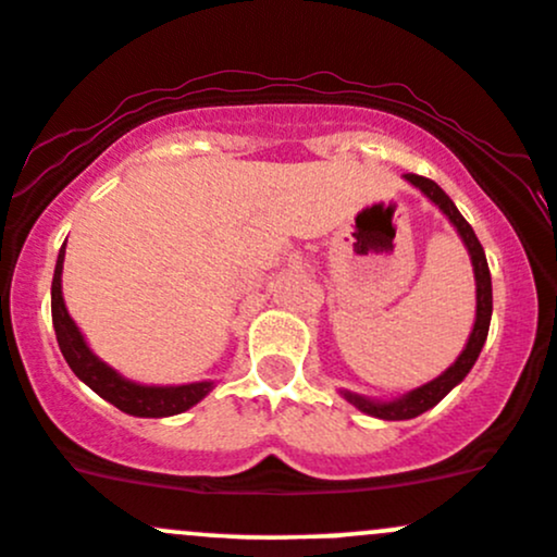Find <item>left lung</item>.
<instances>
[{"label": "left lung", "mask_w": 557, "mask_h": 557, "mask_svg": "<svg viewBox=\"0 0 557 557\" xmlns=\"http://www.w3.org/2000/svg\"><path fill=\"white\" fill-rule=\"evenodd\" d=\"M405 180L410 182L412 187H418V190L426 195V198L432 200L434 206H440V211H443V214L453 222V227H456L458 236H461L463 246H467L469 257H472L474 281H478V317H474L472 335H469L467 348L461 351V357H458L456 362H453L448 370L443 372V375L434 377V381H429V383H423V386L412 388V392L403 394V397L388 399V403H377V399H367V397H359V394L343 392V397H346L354 407H359V410L367 412V416L383 418V421H407V418L421 416V412L432 410V407L437 405L440 399H443L453 386H458V383L467 377V372L472 370V364L478 362L480 351H483L485 337H488L491 313H493V292H491L488 260H485V251H483V246H480L478 236H474L472 225L463 220L461 211L456 209V203H453L448 195H445V190L437 185V182L426 180V176H418V174H405Z\"/></svg>", "instance_id": "8db88e82"}]
</instances>
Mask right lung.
Listing matches in <instances>:
<instances>
[{
    "label": "right lung",
    "instance_id": "right-lung-1",
    "mask_svg": "<svg viewBox=\"0 0 557 557\" xmlns=\"http://www.w3.org/2000/svg\"><path fill=\"white\" fill-rule=\"evenodd\" d=\"M66 246V244H64ZM61 273H64V249L59 251V262H55L53 286H50V311H53L55 341H59L61 354H64L66 364L72 367L74 375L94 388L101 399L114 405L117 410L128 412L136 418H165L176 416V412L190 410L198 405L206 394L214 388L211 381L185 383V386H145V383H134L128 377L120 375L107 362H101L85 343L83 332L69 317L64 295H61Z\"/></svg>",
    "mask_w": 557,
    "mask_h": 557
}]
</instances>
